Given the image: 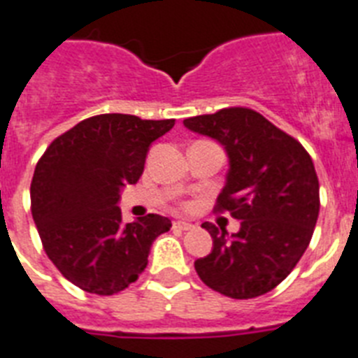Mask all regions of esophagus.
I'll return each mask as SVG.
<instances>
[{"label":"esophagus","mask_w":358,"mask_h":358,"mask_svg":"<svg viewBox=\"0 0 358 358\" xmlns=\"http://www.w3.org/2000/svg\"><path fill=\"white\" fill-rule=\"evenodd\" d=\"M174 228L176 229H182V231H187V229H193L194 224H191V222H187V220H176L174 222Z\"/></svg>","instance_id":"1"}]
</instances>
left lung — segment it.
<instances>
[{
    "label": "left lung",
    "instance_id": "left-lung-1",
    "mask_svg": "<svg viewBox=\"0 0 358 358\" xmlns=\"http://www.w3.org/2000/svg\"><path fill=\"white\" fill-rule=\"evenodd\" d=\"M184 127L219 141L228 156L217 209L241 220L237 234L204 222L211 254L194 261L209 289L234 300L266 294L307 250L320 211V185L307 150L250 108L184 119Z\"/></svg>",
    "mask_w": 358,
    "mask_h": 358
}]
</instances>
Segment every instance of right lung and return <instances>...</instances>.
Instances as JSON below:
<instances>
[{"mask_svg":"<svg viewBox=\"0 0 358 358\" xmlns=\"http://www.w3.org/2000/svg\"><path fill=\"white\" fill-rule=\"evenodd\" d=\"M173 127L174 119L103 113L58 136L36 164L34 224L49 259L78 289L124 290L149 263L156 237L173 226L154 213L124 224L117 206L121 189L143 173L150 143Z\"/></svg>","mask_w":358,"mask_h":358,"instance_id":"right-lung-1","label":"right lung"}]
</instances>
